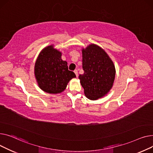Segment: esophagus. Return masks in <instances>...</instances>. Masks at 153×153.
Here are the masks:
<instances>
[{
  "label": "esophagus",
  "instance_id": "1",
  "mask_svg": "<svg viewBox=\"0 0 153 153\" xmlns=\"http://www.w3.org/2000/svg\"><path fill=\"white\" fill-rule=\"evenodd\" d=\"M74 73L75 74V75H76V77H78V70H74Z\"/></svg>",
  "mask_w": 153,
  "mask_h": 153
}]
</instances>
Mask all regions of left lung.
<instances>
[{"mask_svg": "<svg viewBox=\"0 0 153 153\" xmlns=\"http://www.w3.org/2000/svg\"><path fill=\"white\" fill-rule=\"evenodd\" d=\"M84 74L79 75L87 98L96 100L109 92L115 76L114 63L105 51L94 44L82 49Z\"/></svg>", "mask_w": 153, "mask_h": 153, "instance_id": "obj_1", "label": "left lung"}]
</instances>
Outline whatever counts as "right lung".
Listing matches in <instances>:
<instances>
[{
	"instance_id": "right-lung-1",
	"label": "right lung",
	"mask_w": 153,
	"mask_h": 153,
	"mask_svg": "<svg viewBox=\"0 0 153 153\" xmlns=\"http://www.w3.org/2000/svg\"><path fill=\"white\" fill-rule=\"evenodd\" d=\"M62 53L51 45L44 48L36 59L34 75L39 87L50 94L64 91L70 80L76 77L68 70L67 62L61 59Z\"/></svg>"
}]
</instances>
